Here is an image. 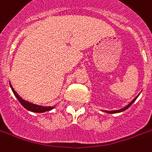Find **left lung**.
<instances>
[{
  "instance_id": "obj_1",
  "label": "left lung",
  "mask_w": 152,
  "mask_h": 152,
  "mask_svg": "<svg viewBox=\"0 0 152 152\" xmlns=\"http://www.w3.org/2000/svg\"><path fill=\"white\" fill-rule=\"evenodd\" d=\"M138 96H139V95H138ZM138 96H137V97H135V98H134V99L133 100V101H132V102H130V103H129V104H128V105L126 106L125 108H122V109H119V110H116V111H106V112H108V113H109V114H113V113H117V112H123V111L126 110V109H127V108H129V106L131 105V104H133V103H134V102H135V100H136Z\"/></svg>"
}]
</instances>
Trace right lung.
<instances>
[{"label": "right lung", "mask_w": 152, "mask_h": 152, "mask_svg": "<svg viewBox=\"0 0 152 152\" xmlns=\"http://www.w3.org/2000/svg\"><path fill=\"white\" fill-rule=\"evenodd\" d=\"M11 86V88H12V91H13V93H14L15 96L17 97V99L18 100V102H20L21 104L26 109L29 111H31L33 112H40V113H42V112H48V111H50L51 109H53L54 107H43V106H40V105H37V104H32L30 102H26L24 101L23 99H22L19 95H18V94L16 93L13 87H12V85H10Z\"/></svg>", "instance_id": "obj_1"}]
</instances>
